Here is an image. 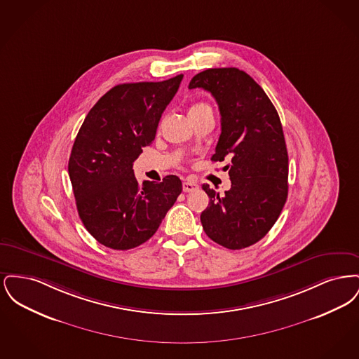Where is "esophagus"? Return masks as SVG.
I'll use <instances>...</instances> for the list:
<instances>
[{"label": "esophagus", "instance_id": "1", "mask_svg": "<svg viewBox=\"0 0 359 359\" xmlns=\"http://www.w3.org/2000/svg\"><path fill=\"white\" fill-rule=\"evenodd\" d=\"M199 188V186L191 180H186L183 182V191L184 192H192V191H196Z\"/></svg>", "mask_w": 359, "mask_h": 359}]
</instances>
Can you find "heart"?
I'll use <instances>...</instances> for the list:
<instances>
[{
	"label": "heart",
	"instance_id": "obj_1",
	"mask_svg": "<svg viewBox=\"0 0 359 359\" xmlns=\"http://www.w3.org/2000/svg\"><path fill=\"white\" fill-rule=\"evenodd\" d=\"M205 109H211L207 103L205 102H196L194 103L191 107H189V111L188 113H196V111H201V110H205Z\"/></svg>",
	"mask_w": 359,
	"mask_h": 359
}]
</instances>
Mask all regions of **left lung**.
<instances>
[{
  "label": "left lung",
  "instance_id": "obj_1",
  "mask_svg": "<svg viewBox=\"0 0 359 359\" xmlns=\"http://www.w3.org/2000/svg\"><path fill=\"white\" fill-rule=\"evenodd\" d=\"M188 88H203L221 111V136L212 161L230 158L231 188L221 196L203 184L210 198L201 215L205 233L227 249L238 250L264 238L288 196V152L278 113L245 71L208 69Z\"/></svg>",
  "mask_w": 359,
  "mask_h": 359
}]
</instances>
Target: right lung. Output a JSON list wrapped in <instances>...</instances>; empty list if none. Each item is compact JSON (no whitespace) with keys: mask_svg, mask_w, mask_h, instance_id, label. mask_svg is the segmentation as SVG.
<instances>
[{"mask_svg":"<svg viewBox=\"0 0 359 359\" xmlns=\"http://www.w3.org/2000/svg\"><path fill=\"white\" fill-rule=\"evenodd\" d=\"M182 79L183 74L114 86L78 132L69 160L76 208L87 231L106 248L128 250L147 242L182 192L175 175L140 184L133 172Z\"/></svg>","mask_w":359,"mask_h":359,"instance_id":"add662e5","label":"right lung"}]
</instances>
